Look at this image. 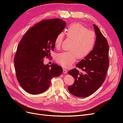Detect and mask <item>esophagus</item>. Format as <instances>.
Segmentation results:
<instances>
[{
  "mask_svg": "<svg viewBox=\"0 0 123 123\" xmlns=\"http://www.w3.org/2000/svg\"><path fill=\"white\" fill-rule=\"evenodd\" d=\"M63 73H67V70L65 68H63Z\"/></svg>",
  "mask_w": 123,
  "mask_h": 123,
  "instance_id": "1",
  "label": "esophagus"
}]
</instances>
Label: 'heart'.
<instances>
[{"label": "heart", "instance_id": "heart-1", "mask_svg": "<svg viewBox=\"0 0 123 123\" xmlns=\"http://www.w3.org/2000/svg\"><path fill=\"white\" fill-rule=\"evenodd\" d=\"M68 39L72 40L69 51L58 53L56 56V61L64 67H68L75 61L77 57L83 58L90 53L93 48L96 40L95 33L89 30L80 23L69 25L66 29ZM64 33H60L55 40L57 49L61 48L64 39Z\"/></svg>", "mask_w": 123, "mask_h": 123}]
</instances>
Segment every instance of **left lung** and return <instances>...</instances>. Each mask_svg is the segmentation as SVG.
<instances>
[{
	"label": "left lung",
	"instance_id": "left-lung-1",
	"mask_svg": "<svg viewBox=\"0 0 123 123\" xmlns=\"http://www.w3.org/2000/svg\"><path fill=\"white\" fill-rule=\"evenodd\" d=\"M96 41L91 52L78 63L76 68L68 72L75 79L74 83L68 87L72 94L79 98H86L94 93L105 81L109 64V46L107 40L98 28L93 25Z\"/></svg>",
	"mask_w": 123,
	"mask_h": 123
}]
</instances>
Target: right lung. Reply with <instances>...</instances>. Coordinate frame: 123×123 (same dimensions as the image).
Here are the masks:
<instances>
[{
    "mask_svg": "<svg viewBox=\"0 0 123 123\" xmlns=\"http://www.w3.org/2000/svg\"><path fill=\"white\" fill-rule=\"evenodd\" d=\"M66 24L59 18L43 20L30 29L21 39L14 56V66L18 83L29 93L45 91L51 79L62 74L61 66L54 63L44 65L43 62L50 56L55 39Z\"/></svg>",
    "mask_w": 123,
    "mask_h": 123,
    "instance_id": "obj_1",
    "label": "right lung"
}]
</instances>
